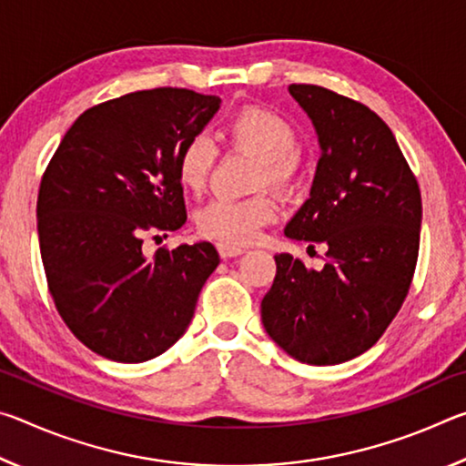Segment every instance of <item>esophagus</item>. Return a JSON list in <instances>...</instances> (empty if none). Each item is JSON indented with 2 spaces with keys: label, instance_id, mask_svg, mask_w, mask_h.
I'll use <instances>...</instances> for the list:
<instances>
[{
  "label": "esophagus",
  "instance_id": "esophagus-1",
  "mask_svg": "<svg viewBox=\"0 0 466 466\" xmlns=\"http://www.w3.org/2000/svg\"><path fill=\"white\" fill-rule=\"evenodd\" d=\"M218 252L222 258H234V257L242 255L244 250L238 247H230V244H218Z\"/></svg>",
  "mask_w": 466,
  "mask_h": 466
}]
</instances>
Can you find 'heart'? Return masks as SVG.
I'll list each match as a JSON object with an SVG mask.
<instances>
[{
  "mask_svg": "<svg viewBox=\"0 0 466 466\" xmlns=\"http://www.w3.org/2000/svg\"><path fill=\"white\" fill-rule=\"evenodd\" d=\"M228 136L236 146L258 157L257 185L275 188L294 187L299 170V137L286 116L269 108L250 106L232 116ZM218 147L205 133L188 137L177 157L178 183L187 191H201L216 164ZM278 209L271 197L257 195L248 199L216 197L197 211L195 224L201 236L230 247H247L255 242L267 224H271Z\"/></svg>",
  "mask_w": 466,
  "mask_h": 466,
  "instance_id": "1",
  "label": "heart"
}]
</instances>
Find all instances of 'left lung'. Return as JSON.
<instances>
[{"mask_svg": "<svg viewBox=\"0 0 466 466\" xmlns=\"http://www.w3.org/2000/svg\"><path fill=\"white\" fill-rule=\"evenodd\" d=\"M289 94L310 116L320 157L310 197L283 232L325 244L329 261L314 271L275 255L261 319L288 356L335 366L368 351L397 317L420 252L421 195L374 110L320 86L291 84Z\"/></svg>", "mask_w": 466, "mask_h": 466, "instance_id": "left-lung-1", "label": "left lung"}]
</instances>
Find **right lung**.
Returning <instances> with one entry per match:
<instances>
[{
	"label": "right lung",
	"instance_id": "obj_1",
	"mask_svg": "<svg viewBox=\"0 0 466 466\" xmlns=\"http://www.w3.org/2000/svg\"><path fill=\"white\" fill-rule=\"evenodd\" d=\"M219 105L185 88L106 100L77 116L45 170L36 219L46 283L69 330L102 358L139 364L175 345L219 265L209 242L157 248L152 261L141 252L146 232L187 222L177 157Z\"/></svg>",
	"mask_w": 466,
	"mask_h": 466
}]
</instances>
